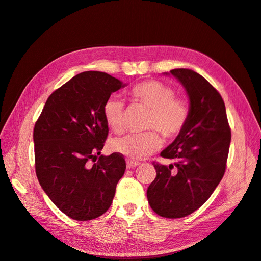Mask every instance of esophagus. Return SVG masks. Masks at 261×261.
I'll return each mask as SVG.
<instances>
[{
  "instance_id": "34e87169",
  "label": "esophagus",
  "mask_w": 261,
  "mask_h": 261,
  "mask_svg": "<svg viewBox=\"0 0 261 261\" xmlns=\"http://www.w3.org/2000/svg\"><path fill=\"white\" fill-rule=\"evenodd\" d=\"M138 164H140L138 162L128 160V161H127V168H129V169H130V168H136V167L138 166Z\"/></svg>"
}]
</instances>
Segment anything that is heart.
<instances>
[{"label": "heart", "mask_w": 261, "mask_h": 261, "mask_svg": "<svg viewBox=\"0 0 261 261\" xmlns=\"http://www.w3.org/2000/svg\"><path fill=\"white\" fill-rule=\"evenodd\" d=\"M174 89L158 80H146L129 90V97L136 103L150 110L145 134L125 135L111 141L110 147L130 160H142L161 147L163 137L173 140L184 130L190 116V106L182 97L174 95ZM106 123L115 133L125 130V105L117 97H109L103 103Z\"/></svg>", "instance_id": "b5f03b06"}]
</instances>
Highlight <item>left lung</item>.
Here are the masks:
<instances>
[{"label": "left lung", "mask_w": 261, "mask_h": 261, "mask_svg": "<svg viewBox=\"0 0 261 261\" xmlns=\"http://www.w3.org/2000/svg\"><path fill=\"white\" fill-rule=\"evenodd\" d=\"M170 73L179 80L190 101L184 130L161 152L173 164L153 162L156 177L147 188V200L158 215L180 219L198 210L211 197L224 175L231 128L219 91L189 68Z\"/></svg>", "instance_id": "left-lung-1"}]
</instances>
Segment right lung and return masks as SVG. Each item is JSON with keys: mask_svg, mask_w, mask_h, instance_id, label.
Segmentation results:
<instances>
[{"mask_svg": "<svg viewBox=\"0 0 261 261\" xmlns=\"http://www.w3.org/2000/svg\"><path fill=\"white\" fill-rule=\"evenodd\" d=\"M123 87L107 73H80L49 95L36 121L37 178L53 203L73 220L90 221L107 212L124 175L121 154L101 155L109 130L103 103Z\"/></svg>", "mask_w": 261, "mask_h": 261, "instance_id": "right-lung-1", "label": "right lung"}]
</instances>
